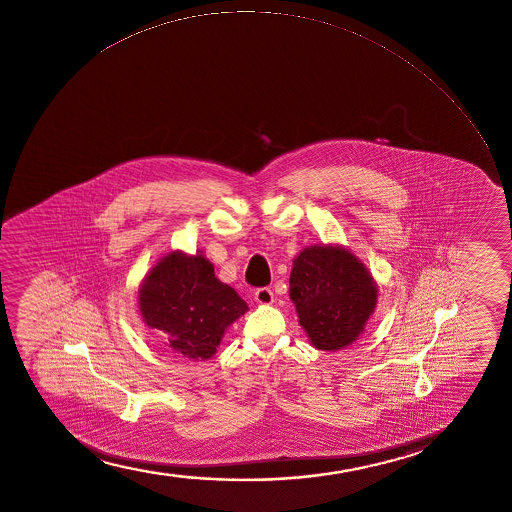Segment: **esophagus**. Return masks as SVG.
Masks as SVG:
<instances>
[{
	"label": "esophagus",
	"mask_w": 512,
	"mask_h": 512,
	"mask_svg": "<svg viewBox=\"0 0 512 512\" xmlns=\"http://www.w3.org/2000/svg\"><path fill=\"white\" fill-rule=\"evenodd\" d=\"M254 300L261 304V306H270V304L275 302V295H273L270 288H259V290H256V294H254Z\"/></svg>",
	"instance_id": "esophagus-1"
}]
</instances>
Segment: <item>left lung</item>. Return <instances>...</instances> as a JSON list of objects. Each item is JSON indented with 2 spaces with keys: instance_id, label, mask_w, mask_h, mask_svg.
Instances as JSON below:
<instances>
[{
  "instance_id": "left-lung-1",
  "label": "left lung",
  "mask_w": 512,
  "mask_h": 512,
  "mask_svg": "<svg viewBox=\"0 0 512 512\" xmlns=\"http://www.w3.org/2000/svg\"><path fill=\"white\" fill-rule=\"evenodd\" d=\"M292 265L288 295L312 347L338 352L359 340L379 295L367 266L341 244L304 247Z\"/></svg>"
}]
</instances>
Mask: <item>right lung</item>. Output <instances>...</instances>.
Wrapping results in <instances>:
<instances>
[{"mask_svg": "<svg viewBox=\"0 0 512 512\" xmlns=\"http://www.w3.org/2000/svg\"><path fill=\"white\" fill-rule=\"evenodd\" d=\"M138 309L165 345L189 360L212 359L230 324L246 314V302L220 282L203 253L176 249L150 268L138 288Z\"/></svg>", "mask_w": 512, "mask_h": 512, "instance_id": "right-lung-1", "label": "right lung"}]
</instances>
